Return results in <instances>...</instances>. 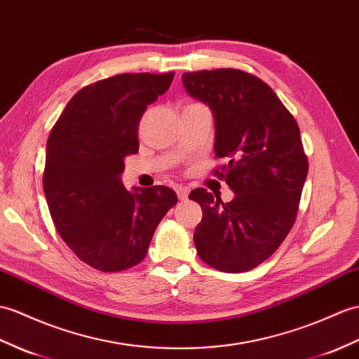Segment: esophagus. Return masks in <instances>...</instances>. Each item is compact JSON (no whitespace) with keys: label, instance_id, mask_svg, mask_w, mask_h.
I'll list each match as a JSON object with an SVG mask.
<instances>
[{"label":"esophagus","instance_id":"34e87169","mask_svg":"<svg viewBox=\"0 0 359 359\" xmlns=\"http://www.w3.org/2000/svg\"><path fill=\"white\" fill-rule=\"evenodd\" d=\"M189 191H191V189H189L188 187H182V185L176 187V193H177V197H179L180 200H185V198H188Z\"/></svg>","mask_w":359,"mask_h":359}]
</instances>
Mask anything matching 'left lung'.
Returning <instances> with one entry per match:
<instances>
[{"label":"left lung","instance_id":"1","mask_svg":"<svg viewBox=\"0 0 359 359\" xmlns=\"http://www.w3.org/2000/svg\"><path fill=\"white\" fill-rule=\"evenodd\" d=\"M183 87L211 108L214 170L234 191L223 203L203 188L189 198L202 206L194 245L205 263L222 272H246L269 258L292 229L307 177L298 123L273 93L251 73L236 69L183 73Z\"/></svg>","mask_w":359,"mask_h":359}]
</instances>
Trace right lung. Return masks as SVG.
Returning a JSON list of instances; mask_svg holds the SVG:
<instances>
[{
    "label": "right lung",
    "mask_w": 359,
    "mask_h": 359,
    "mask_svg": "<svg viewBox=\"0 0 359 359\" xmlns=\"http://www.w3.org/2000/svg\"><path fill=\"white\" fill-rule=\"evenodd\" d=\"M174 73H122L81 88L50 131L43 176L50 215L72 251L102 272L144 260L163 215L177 203L171 188L127 191L123 159L139 151L147 107Z\"/></svg>",
    "instance_id": "right-lung-1"
}]
</instances>
